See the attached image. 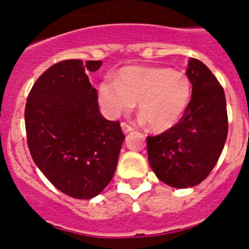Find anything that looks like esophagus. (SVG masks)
Masks as SVG:
<instances>
[{"instance_id":"obj_1","label":"esophagus","mask_w":249,"mask_h":249,"mask_svg":"<svg viewBox=\"0 0 249 249\" xmlns=\"http://www.w3.org/2000/svg\"><path fill=\"white\" fill-rule=\"evenodd\" d=\"M121 127H122V131L124 132V133H128V132L133 131V127L131 126V124H128L127 122H122L121 123Z\"/></svg>"}]
</instances>
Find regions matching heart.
I'll list each match as a JSON object with an SVG mask.
<instances>
[{"mask_svg":"<svg viewBox=\"0 0 249 249\" xmlns=\"http://www.w3.org/2000/svg\"><path fill=\"white\" fill-rule=\"evenodd\" d=\"M103 107L111 116L128 112L138 102V113L153 131H166L181 120L192 97V83L184 72L166 67L129 66L117 81L100 85Z\"/></svg>","mask_w":249,"mask_h":249,"instance_id":"heart-1","label":"heart"}]
</instances>
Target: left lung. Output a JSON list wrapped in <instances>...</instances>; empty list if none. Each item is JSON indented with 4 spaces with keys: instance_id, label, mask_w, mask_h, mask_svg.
<instances>
[{
    "instance_id": "obj_1",
    "label": "left lung",
    "mask_w": 249,
    "mask_h": 249,
    "mask_svg": "<svg viewBox=\"0 0 249 249\" xmlns=\"http://www.w3.org/2000/svg\"><path fill=\"white\" fill-rule=\"evenodd\" d=\"M186 74L192 98L182 118L157 136L147 137L148 160L160 181L176 188L201 183L222 153L228 133L226 96L214 74L196 58Z\"/></svg>"
}]
</instances>
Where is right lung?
<instances>
[{
  "instance_id": "add662e5",
  "label": "right lung",
  "mask_w": 249,
  "mask_h": 249,
  "mask_svg": "<svg viewBox=\"0 0 249 249\" xmlns=\"http://www.w3.org/2000/svg\"><path fill=\"white\" fill-rule=\"evenodd\" d=\"M101 65L54 63L38 77L26 102L32 160L57 190L78 199L93 198L111 182L124 140L120 121L100 113L97 91L86 74Z\"/></svg>"
}]
</instances>
